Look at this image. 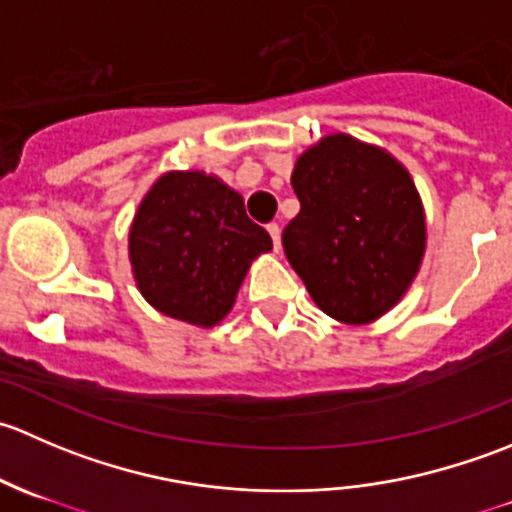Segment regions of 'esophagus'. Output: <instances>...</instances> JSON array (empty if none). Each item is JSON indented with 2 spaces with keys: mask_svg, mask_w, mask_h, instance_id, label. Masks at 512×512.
<instances>
[{
  "mask_svg": "<svg viewBox=\"0 0 512 512\" xmlns=\"http://www.w3.org/2000/svg\"><path fill=\"white\" fill-rule=\"evenodd\" d=\"M267 232H270V235H272V242H275V250L280 252L282 250V227L272 223V225H267Z\"/></svg>",
  "mask_w": 512,
  "mask_h": 512,
  "instance_id": "34e87169",
  "label": "esophagus"
}]
</instances>
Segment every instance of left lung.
<instances>
[{
    "label": "left lung",
    "mask_w": 512,
    "mask_h": 512,
    "mask_svg": "<svg viewBox=\"0 0 512 512\" xmlns=\"http://www.w3.org/2000/svg\"><path fill=\"white\" fill-rule=\"evenodd\" d=\"M302 210L282 245L324 314L371 324L404 299L426 255V213L414 178L386 148L329 133L297 158Z\"/></svg>",
    "instance_id": "1"
}]
</instances>
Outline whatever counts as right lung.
<instances>
[{
	"label": "right lung",
	"mask_w": 512,
	"mask_h": 512,
	"mask_svg": "<svg viewBox=\"0 0 512 512\" xmlns=\"http://www.w3.org/2000/svg\"><path fill=\"white\" fill-rule=\"evenodd\" d=\"M272 237L218 175L168 170L148 188L128 230L133 280L153 309L210 329L230 314L247 270Z\"/></svg>",
	"instance_id": "obj_1"
}]
</instances>
